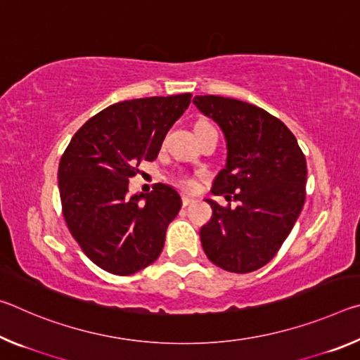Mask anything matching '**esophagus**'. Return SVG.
<instances>
[{
  "mask_svg": "<svg viewBox=\"0 0 360 360\" xmlns=\"http://www.w3.org/2000/svg\"><path fill=\"white\" fill-rule=\"evenodd\" d=\"M195 202V200L192 197H182V206H188L192 205Z\"/></svg>",
  "mask_w": 360,
  "mask_h": 360,
  "instance_id": "1",
  "label": "esophagus"
}]
</instances>
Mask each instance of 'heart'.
Returning a JSON list of instances; mask_svg holds the SVG:
<instances>
[{
    "label": "heart",
    "instance_id": "1",
    "mask_svg": "<svg viewBox=\"0 0 360 360\" xmlns=\"http://www.w3.org/2000/svg\"><path fill=\"white\" fill-rule=\"evenodd\" d=\"M206 125H210L208 122H198L195 129H202V127H206ZM173 182H174V184L178 186V187H181L182 191H193V188H195V181L191 178V176H187V174H184V173L174 174Z\"/></svg>",
    "mask_w": 360,
    "mask_h": 360
}]
</instances>
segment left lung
<instances>
[{
  "label": "left lung",
  "mask_w": 360,
  "mask_h": 360,
  "mask_svg": "<svg viewBox=\"0 0 360 360\" xmlns=\"http://www.w3.org/2000/svg\"><path fill=\"white\" fill-rule=\"evenodd\" d=\"M195 106L214 119L227 139V165L212 193L229 205L206 200L210 222L200 230L205 254L231 273H251L281 249L307 197V160L297 139L265 109L235 98L200 95ZM231 199L239 203L231 209Z\"/></svg>",
  "instance_id": "8db88e82"
}]
</instances>
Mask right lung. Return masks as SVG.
<instances>
[{"label": "right lung", "instance_id": "obj_1", "mask_svg": "<svg viewBox=\"0 0 360 360\" xmlns=\"http://www.w3.org/2000/svg\"><path fill=\"white\" fill-rule=\"evenodd\" d=\"M191 98L150 96L108 106L75 133L60 158L66 225L84 254L105 271L129 276L162 252L168 224L181 210L179 193L155 184L152 192L130 198L129 179L143 162L155 160Z\"/></svg>", "mask_w": 360, "mask_h": 360}]
</instances>
